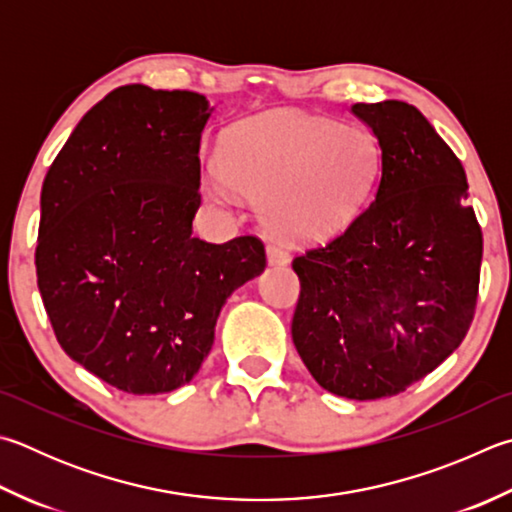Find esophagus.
I'll use <instances>...</instances> for the list:
<instances>
[{
  "instance_id": "esophagus-1",
  "label": "esophagus",
  "mask_w": 512,
  "mask_h": 512,
  "mask_svg": "<svg viewBox=\"0 0 512 512\" xmlns=\"http://www.w3.org/2000/svg\"><path fill=\"white\" fill-rule=\"evenodd\" d=\"M288 262H291V257H288V253L282 246H277V244L268 246V264H271V266H286Z\"/></svg>"
}]
</instances>
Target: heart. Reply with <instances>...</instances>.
<instances>
[{
    "instance_id": "heart-1",
    "label": "heart",
    "mask_w": 512,
    "mask_h": 512,
    "mask_svg": "<svg viewBox=\"0 0 512 512\" xmlns=\"http://www.w3.org/2000/svg\"><path fill=\"white\" fill-rule=\"evenodd\" d=\"M208 190L217 201L262 199V219L286 241L329 237L351 224L378 174L367 132L304 114L237 127L219 150Z\"/></svg>"
}]
</instances>
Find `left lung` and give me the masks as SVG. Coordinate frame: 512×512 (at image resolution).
Returning <instances> with one entry per match:
<instances>
[{
  "label": "left lung",
  "instance_id": "8db88e82",
  "mask_svg": "<svg viewBox=\"0 0 512 512\" xmlns=\"http://www.w3.org/2000/svg\"><path fill=\"white\" fill-rule=\"evenodd\" d=\"M351 111L378 141L374 201L293 259L302 291L291 333L320 387L376 401L405 392L466 338L483 237L463 165L421 111L401 100Z\"/></svg>",
  "mask_w": 512,
  "mask_h": 512
}]
</instances>
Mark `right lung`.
I'll use <instances>...</instances> for the list:
<instances>
[{
  "label": "right lung",
  "mask_w": 512,
  "mask_h": 512,
  "mask_svg": "<svg viewBox=\"0 0 512 512\" xmlns=\"http://www.w3.org/2000/svg\"><path fill=\"white\" fill-rule=\"evenodd\" d=\"M206 96L118 87L46 172L37 288L71 360L127 394L190 383L221 306L266 268L257 237H192Z\"/></svg>",
  "instance_id": "obj_1"
}]
</instances>
